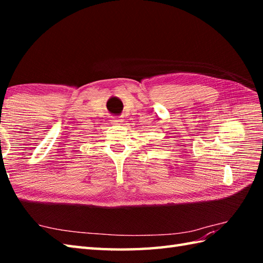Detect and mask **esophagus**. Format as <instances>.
<instances>
[{
  "label": "esophagus",
  "instance_id": "obj_1",
  "mask_svg": "<svg viewBox=\"0 0 263 263\" xmlns=\"http://www.w3.org/2000/svg\"><path fill=\"white\" fill-rule=\"evenodd\" d=\"M110 123H111V124H115V125H117V124L120 125L123 123V120L120 119V117H113V119L110 120Z\"/></svg>",
  "mask_w": 263,
  "mask_h": 263
}]
</instances>
